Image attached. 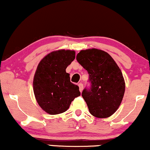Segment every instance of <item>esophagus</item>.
I'll use <instances>...</instances> for the list:
<instances>
[{"mask_svg": "<svg viewBox=\"0 0 150 150\" xmlns=\"http://www.w3.org/2000/svg\"><path fill=\"white\" fill-rule=\"evenodd\" d=\"M78 86H79V89H80V92H82V90H83V88H84V86H83V84H82V83H81V82L79 83Z\"/></svg>", "mask_w": 150, "mask_h": 150, "instance_id": "obj_1", "label": "esophagus"}]
</instances>
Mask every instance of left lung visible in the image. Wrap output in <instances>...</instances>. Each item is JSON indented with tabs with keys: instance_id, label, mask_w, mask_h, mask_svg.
<instances>
[{
	"instance_id": "1",
	"label": "left lung",
	"mask_w": 150,
	"mask_h": 150,
	"mask_svg": "<svg viewBox=\"0 0 150 150\" xmlns=\"http://www.w3.org/2000/svg\"><path fill=\"white\" fill-rule=\"evenodd\" d=\"M76 59L89 76L91 85L82 93L89 112L98 118L110 117L120 107L125 91L120 68L110 55L97 49L82 50Z\"/></svg>"
}]
</instances>
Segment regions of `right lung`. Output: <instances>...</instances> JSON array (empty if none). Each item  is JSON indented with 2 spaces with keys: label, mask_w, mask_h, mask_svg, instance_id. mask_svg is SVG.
Returning <instances> with one entry per match:
<instances>
[{
  "label": "right lung",
  "mask_w": 150,
  "mask_h": 150,
  "mask_svg": "<svg viewBox=\"0 0 150 150\" xmlns=\"http://www.w3.org/2000/svg\"><path fill=\"white\" fill-rule=\"evenodd\" d=\"M75 58V51L61 50L45 57L38 66L33 79L36 100L50 115L64 112L80 95L79 86L70 82L66 68Z\"/></svg>",
  "instance_id": "obj_1"
}]
</instances>
